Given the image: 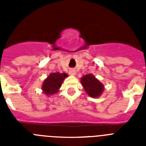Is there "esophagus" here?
Instances as JSON below:
<instances>
[{
    "label": "esophagus",
    "instance_id": "34e87169",
    "mask_svg": "<svg viewBox=\"0 0 146 146\" xmlns=\"http://www.w3.org/2000/svg\"><path fill=\"white\" fill-rule=\"evenodd\" d=\"M69 74H70V75H72V76L75 75L76 71L74 70V69H70V70H69Z\"/></svg>",
    "mask_w": 146,
    "mask_h": 146
}]
</instances>
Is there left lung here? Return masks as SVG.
Wrapping results in <instances>:
<instances>
[{"mask_svg":"<svg viewBox=\"0 0 146 146\" xmlns=\"http://www.w3.org/2000/svg\"><path fill=\"white\" fill-rule=\"evenodd\" d=\"M80 82L86 92L91 97H99L104 91V85L92 74H86L81 77Z\"/></svg>","mask_w":146,"mask_h":146,"instance_id":"8db88e82","label":"left lung"}]
</instances>
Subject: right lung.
Returning a JSON list of instances; mask_svg holds the SVG:
<instances>
[{
    "label": "right lung",
    "mask_w": 146,
    "mask_h": 146,
    "mask_svg": "<svg viewBox=\"0 0 146 146\" xmlns=\"http://www.w3.org/2000/svg\"><path fill=\"white\" fill-rule=\"evenodd\" d=\"M67 76L68 75L66 73H51L47 77V79L44 80L42 84V89L44 94H46L47 96H50L58 92L62 82Z\"/></svg>",
    "instance_id": "1"
}]
</instances>
